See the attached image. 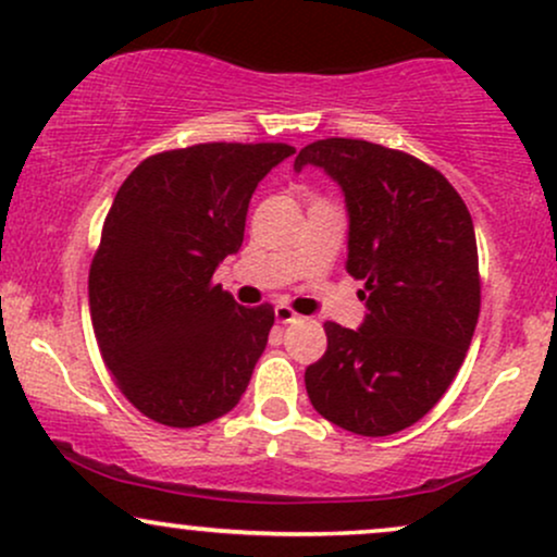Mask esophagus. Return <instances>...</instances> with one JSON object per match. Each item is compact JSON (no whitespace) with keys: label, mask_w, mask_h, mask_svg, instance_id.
<instances>
[{"label":"esophagus","mask_w":557,"mask_h":557,"mask_svg":"<svg viewBox=\"0 0 557 557\" xmlns=\"http://www.w3.org/2000/svg\"><path fill=\"white\" fill-rule=\"evenodd\" d=\"M274 319H277L280 324H290V322H296L298 314L287 304H277L274 306Z\"/></svg>","instance_id":"obj_1"}]
</instances>
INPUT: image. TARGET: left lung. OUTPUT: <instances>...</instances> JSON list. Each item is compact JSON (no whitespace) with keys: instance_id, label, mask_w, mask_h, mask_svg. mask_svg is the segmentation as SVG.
I'll return each mask as SVG.
<instances>
[{"instance_id":"obj_1","label":"left lung","mask_w":557,"mask_h":557,"mask_svg":"<svg viewBox=\"0 0 557 557\" xmlns=\"http://www.w3.org/2000/svg\"><path fill=\"white\" fill-rule=\"evenodd\" d=\"M348 212L345 270L363 280L359 330L327 322V350L306 369L317 413L363 437L417 424L461 369L479 319L476 235L450 183L403 151L354 138L300 149Z\"/></svg>"}]
</instances>
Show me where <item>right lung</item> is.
<instances>
[{
  "mask_svg": "<svg viewBox=\"0 0 557 557\" xmlns=\"http://www.w3.org/2000/svg\"><path fill=\"white\" fill-rule=\"evenodd\" d=\"M287 144H198L127 175L88 274L101 356L125 398L164 426H201L238 406L274 324L212 274L240 251L248 203Z\"/></svg>",
  "mask_w": 557,
  "mask_h": 557,
  "instance_id": "add662e5",
  "label": "right lung"
}]
</instances>
